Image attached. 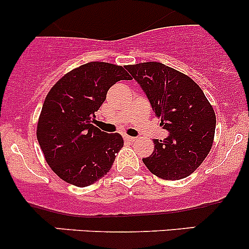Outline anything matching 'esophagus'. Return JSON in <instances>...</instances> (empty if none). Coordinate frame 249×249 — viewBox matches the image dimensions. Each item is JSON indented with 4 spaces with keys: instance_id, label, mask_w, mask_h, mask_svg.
Segmentation results:
<instances>
[{
    "instance_id": "34e87169",
    "label": "esophagus",
    "mask_w": 249,
    "mask_h": 249,
    "mask_svg": "<svg viewBox=\"0 0 249 249\" xmlns=\"http://www.w3.org/2000/svg\"><path fill=\"white\" fill-rule=\"evenodd\" d=\"M124 140H125V141H129V142H134V141H136V137L127 136V135H125V136H124Z\"/></svg>"
}]
</instances>
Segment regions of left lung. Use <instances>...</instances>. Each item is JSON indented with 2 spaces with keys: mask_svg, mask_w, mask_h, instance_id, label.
Wrapping results in <instances>:
<instances>
[{
  "mask_svg": "<svg viewBox=\"0 0 249 249\" xmlns=\"http://www.w3.org/2000/svg\"><path fill=\"white\" fill-rule=\"evenodd\" d=\"M149 100L160 126L169 131L164 141L153 140L154 150L143 162L162 179H182L192 175L212 148L215 113L201 88L182 72L161 62L127 65Z\"/></svg>",
  "mask_w": 249,
  "mask_h": 249,
  "instance_id": "obj_1",
  "label": "left lung"
}]
</instances>
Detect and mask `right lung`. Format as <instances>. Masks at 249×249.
<instances>
[{
  "label": "right lung",
  "mask_w": 249,
  "mask_h": 249,
  "mask_svg": "<svg viewBox=\"0 0 249 249\" xmlns=\"http://www.w3.org/2000/svg\"><path fill=\"white\" fill-rule=\"evenodd\" d=\"M130 79L123 66L92 61L70 71L48 92L37 140L50 169L65 182L88 187L110 170L124 141L92 123L109 88Z\"/></svg>",
  "instance_id": "1"
}]
</instances>
